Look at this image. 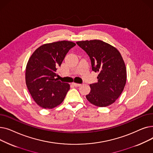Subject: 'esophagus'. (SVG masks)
I'll use <instances>...</instances> for the list:
<instances>
[{"label":"esophagus","instance_id":"esophagus-1","mask_svg":"<svg viewBox=\"0 0 153 153\" xmlns=\"http://www.w3.org/2000/svg\"><path fill=\"white\" fill-rule=\"evenodd\" d=\"M72 84H73L75 87H79V86H81V84H77V83H72Z\"/></svg>","mask_w":153,"mask_h":153}]
</instances>
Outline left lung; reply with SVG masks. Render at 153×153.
I'll list each match as a JSON object with an SVG mask.
<instances>
[{
    "label": "left lung",
    "instance_id": "1",
    "mask_svg": "<svg viewBox=\"0 0 153 153\" xmlns=\"http://www.w3.org/2000/svg\"><path fill=\"white\" fill-rule=\"evenodd\" d=\"M89 55L92 71L98 72V82L90 84L86 99L93 105L103 107L114 103L122 93L126 81L125 62L118 50L101 40L76 42Z\"/></svg>",
    "mask_w": 153,
    "mask_h": 153
}]
</instances>
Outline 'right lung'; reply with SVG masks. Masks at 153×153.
Instances as JSON below:
<instances>
[{"instance_id":"1","label":"right lung","mask_w":153,"mask_h":153,"mask_svg":"<svg viewBox=\"0 0 153 153\" xmlns=\"http://www.w3.org/2000/svg\"><path fill=\"white\" fill-rule=\"evenodd\" d=\"M75 45L69 41L47 43L38 48L30 56L26 67V84L32 98L41 107H57L70 89L69 84L56 77V70Z\"/></svg>"}]
</instances>
